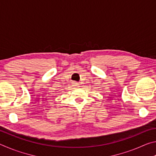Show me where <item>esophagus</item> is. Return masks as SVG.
I'll use <instances>...</instances> for the list:
<instances>
[{
	"label": "esophagus",
	"instance_id": "34e87169",
	"mask_svg": "<svg viewBox=\"0 0 156 156\" xmlns=\"http://www.w3.org/2000/svg\"><path fill=\"white\" fill-rule=\"evenodd\" d=\"M74 84L75 86H78V84L77 83H74V84Z\"/></svg>",
	"mask_w": 156,
	"mask_h": 156
}]
</instances>
